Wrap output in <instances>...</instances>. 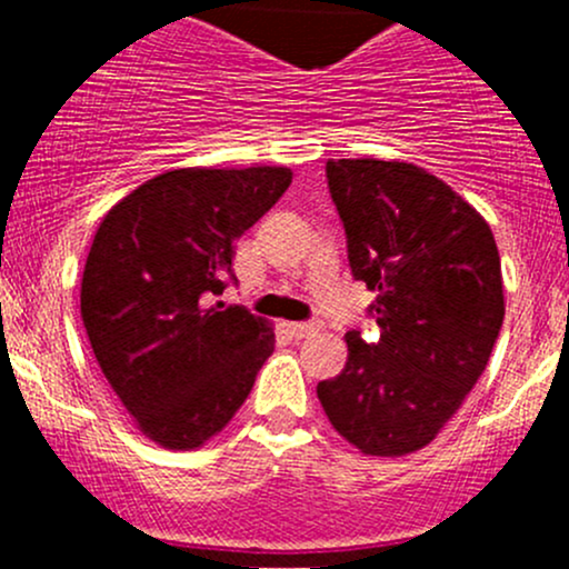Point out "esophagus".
I'll list each match as a JSON object with an SVG mask.
<instances>
[{"mask_svg": "<svg viewBox=\"0 0 569 569\" xmlns=\"http://www.w3.org/2000/svg\"><path fill=\"white\" fill-rule=\"evenodd\" d=\"M321 330V321L319 319H313V321H291L289 325V332L295 338H308V336H313V332H319Z\"/></svg>", "mask_w": 569, "mask_h": 569, "instance_id": "1", "label": "esophagus"}]
</instances>
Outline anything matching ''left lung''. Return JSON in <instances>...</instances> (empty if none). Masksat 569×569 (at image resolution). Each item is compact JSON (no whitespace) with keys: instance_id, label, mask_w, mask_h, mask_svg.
Instances as JSON below:
<instances>
[{"instance_id":"8db88e82","label":"left lung","mask_w":569,"mask_h":569,"mask_svg":"<svg viewBox=\"0 0 569 569\" xmlns=\"http://www.w3.org/2000/svg\"><path fill=\"white\" fill-rule=\"evenodd\" d=\"M327 187L355 280L377 291L380 338L349 330L347 366L317 396L355 449L410 455L432 443L490 360L501 256L485 217L416 164L330 159Z\"/></svg>"}]
</instances>
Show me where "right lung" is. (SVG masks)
<instances>
[{
	"label": "right lung",
	"mask_w": 569,
	"mask_h": 569,
	"mask_svg": "<svg viewBox=\"0 0 569 569\" xmlns=\"http://www.w3.org/2000/svg\"><path fill=\"white\" fill-rule=\"evenodd\" d=\"M289 168H183L114 203L82 274V321L114 396L162 449H198L252 391L274 332L242 306L233 244L289 189Z\"/></svg>",
	"instance_id": "obj_1"
}]
</instances>
